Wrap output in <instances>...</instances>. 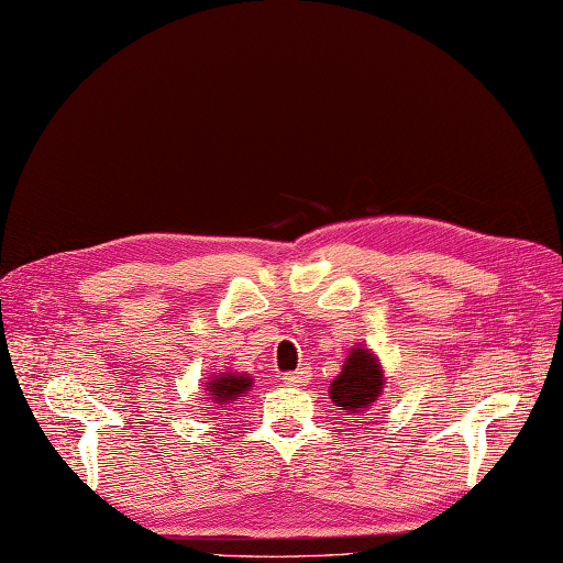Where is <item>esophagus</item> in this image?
Segmentation results:
<instances>
[{
    "mask_svg": "<svg viewBox=\"0 0 563 563\" xmlns=\"http://www.w3.org/2000/svg\"><path fill=\"white\" fill-rule=\"evenodd\" d=\"M309 380H311V371H309V366H301V368L290 371V373H285V376H283V383H285V385H290V387H301V385H307Z\"/></svg>",
    "mask_w": 563,
    "mask_h": 563,
    "instance_id": "esophagus-1",
    "label": "esophagus"
}]
</instances>
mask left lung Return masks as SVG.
Masks as SVG:
<instances>
[{
  "instance_id": "1",
  "label": "left lung",
  "mask_w": 563,
  "mask_h": 563,
  "mask_svg": "<svg viewBox=\"0 0 563 563\" xmlns=\"http://www.w3.org/2000/svg\"><path fill=\"white\" fill-rule=\"evenodd\" d=\"M383 385L385 373L376 354L366 347H354L340 376L330 383V399L335 401V407H342L347 413H354V419L362 421V416H368L366 411L383 395Z\"/></svg>"
}]
</instances>
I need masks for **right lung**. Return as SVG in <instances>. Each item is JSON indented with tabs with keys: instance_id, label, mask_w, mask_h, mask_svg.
I'll use <instances>...</instances> for the list:
<instances>
[{
	"instance_id": "add662e5",
	"label": "right lung",
	"mask_w": 563,
	"mask_h": 563,
	"mask_svg": "<svg viewBox=\"0 0 563 563\" xmlns=\"http://www.w3.org/2000/svg\"><path fill=\"white\" fill-rule=\"evenodd\" d=\"M250 387L252 378L244 373H221V376H213V380L205 383V390L211 395L213 405H233L235 399L244 397Z\"/></svg>"
}]
</instances>
